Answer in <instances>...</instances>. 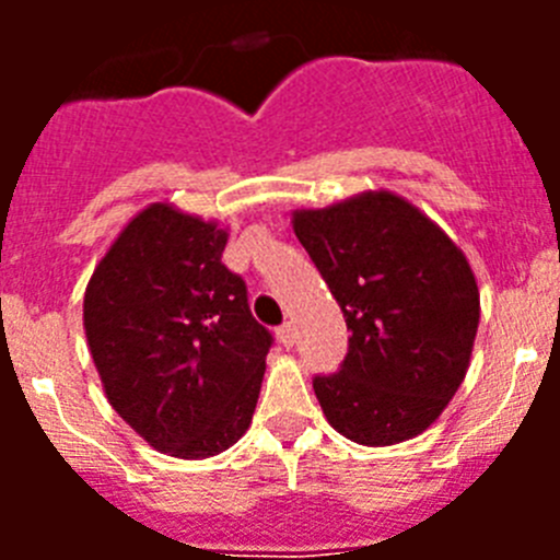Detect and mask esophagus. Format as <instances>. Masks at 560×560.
Listing matches in <instances>:
<instances>
[{"instance_id":"1","label":"esophagus","mask_w":560,"mask_h":560,"mask_svg":"<svg viewBox=\"0 0 560 560\" xmlns=\"http://www.w3.org/2000/svg\"><path fill=\"white\" fill-rule=\"evenodd\" d=\"M277 341L283 345V348H291L296 341V328L291 323H285L283 328H277Z\"/></svg>"}]
</instances>
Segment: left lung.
<instances>
[{"label":"left lung","mask_w":560,"mask_h":560,"mask_svg":"<svg viewBox=\"0 0 560 560\" xmlns=\"http://www.w3.org/2000/svg\"><path fill=\"white\" fill-rule=\"evenodd\" d=\"M291 226L350 330L339 373L314 378L328 423L361 446L427 432L471 364L479 289L468 257L389 190L294 210Z\"/></svg>","instance_id":"left-lung-1"}]
</instances>
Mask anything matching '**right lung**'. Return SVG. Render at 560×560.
Masks as SVG:
<instances>
[{
  "label": "right lung",
  "instance_id": "obj_1",
  "mask_svg": "<svg viewBox=\"0 0 560 560\" xmlns=\"http://www.w3.org/2000/svg\"><path fill=\"white\" fill-rule=\"evenodd\" d=\"M226 237L156 201L108 246L83 294V330L114 412L156 452L205 459L244 438L271 334L224 264Z\"/></svg>",
  "mask_w": 560,
  "mask_h": 560
}]
</instances>
